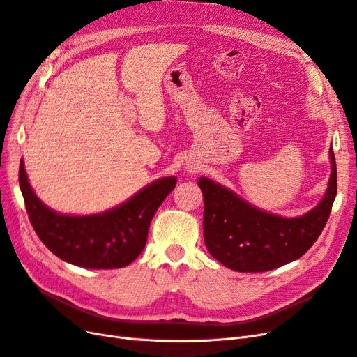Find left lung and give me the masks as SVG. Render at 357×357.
Instances as JSON below:
<instances>
[{
  "label": "left lung",
  "instance_id": "left-lung-1",
  "mask_svg": "<svg viewBox=\"0 0 357 357\" xmlns=\"http://www.w3.org/2000/svg\"><path fill=\"white\" fill-rule=\"evenodd\" d=\"M332 164L325 197L299 218H282L253 207L235 192L207 177L198 185L204 197V240L210 255L240 273H264L296 261L316 243L337 197V164Z\"/></svg>",
  "mask_w": 357,
  "mask_h": 357
}]
</instances>
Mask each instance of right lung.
Masks as SVG:
<instances>
[{
    "mask_svg": "<svg viewBox=\"0 0 357 357\" xmlns=\"http://www.w3.org/2000/svg\"><path fill=\"white\" fill-rule=\"evenodd\" d=\"M176 183V177L159 178L112 210L68 215L43 204L29 185L24 160L19 167V186L38 238L62 261L91 269L122 268L135 261L146 245L150 222Z\"/></svg>",
    "mask_w": 357,
    "mask_h": 357,
    "instance_id": "1",
    "label": "right lung"
}]
</instances>
